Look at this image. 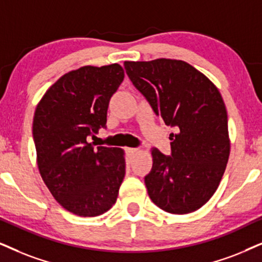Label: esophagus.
Masks as SVG:
<instances>
[{
    "label": "esophagus",
    "mask_w": 262,
    "mask_h": 262,
    "mask_svg": "<svg viewBox=\"0 0 262 262\" xmlns=\"http://www.w3.org/2000/svg\"><path fill=\"white\" fill-rule=\"evenodd\" d=\"M127 155H128V157H129V160H132V158L134 157L135 156V154H137L138 152V148H133V147H128L127 150Z\"/></svg>",
    "instance_id": "obj_1"
}]
</instances>
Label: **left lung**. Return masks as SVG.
<instances>
[{
	"label": "left lung",
	"mask_w": 262,
	"mask_h": 262,
	"mask_svg": "<svg viewBox=\"0 0 262 262\" xmlns=\"http://www.w3.org/2000/svg\"><path fill=\"white\" fill-rule=\"evenodd\" d=\"M133 84L168 125L171 157L152 147L145 177L151 201L170 214L196 211L219 187L230 157L227 111L219 89L184 60L124 61Z\"/></svg>",
	"instance_id": "1"
}]
</instances>
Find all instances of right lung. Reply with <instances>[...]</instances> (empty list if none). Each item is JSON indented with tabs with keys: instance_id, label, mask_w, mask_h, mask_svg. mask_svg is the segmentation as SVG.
Masks as SVG:
<instances>
[{
	"instance_id": "right-lung-1",
	"label": "right lung",
	"mask_w": 262,
	"mask_h": 262,
	"mask_svg": "<svg viewBox=\"0 0 262 262\" xmlns=\"http://www.w3.org/2000/svg\"><path fill=\"white\" fill-rule=\"evenodd\" d=\"M124 78L120 64L66 72L43 94L32 134L42 180L55 201L78 216H98L116 203L125 175L124 150L87 141L106 124L108 101Z\"/></svg>"
}]
</instances>
